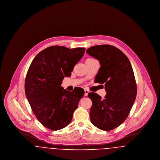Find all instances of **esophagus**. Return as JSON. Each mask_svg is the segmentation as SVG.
<instances>
[{
	"label": "esophagus",
	"mask_w": 160,
	"mask_h": 160,
	"mask_svg": "<svg viewBox=\"0 0 160 160\" xmlns=\"http://www.w3.org/2000/svg\"><path fill=\"white\" fill-rule=\"evenodd\" d=\"M89 92V90H88V89H84V95H85V96H88Z\"/></svg>",
	"instance_id": "34e87169"
}]
</instances>
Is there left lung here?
<instances>
[{"label": "left lung", "mask_w": 160, "mask_h": 160, "mask_svg": "<svg viewBox=\"0 0 160 160\" xmlns=\"http://www.w3.org/2000/svg\"><path fill=\"white\" fill-rule=\"evenodd\" d=\"M86 53L99 61L101 67L95 81L104 84L106 91L104 99L96 93H88L92 101L91 121L101 130L114 129L127 119L136 98L132 66L126 55L114 46H93Z\"/></svg>", "instance_id": "obj_1"}]
</instances>
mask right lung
<instances>
[{"label": "right lung", "mask_w": 160, "mask_h": 160, "mask_svg": "<svg viewBox=\"0 0 160 160\" xmlns=\"http://www.w3.org/2000/svg\"><path fill=\"white\" fill-rule=\"evenodd\" d=\"M85 48L63 46L47 47L35 56L28 71L25 93L33 113L48 129L56 131L67 127L84 93L83 89L72 92L61 86L74 67L83 56Z\"/></svg>", "instance_id": "1"}]
</instances>
